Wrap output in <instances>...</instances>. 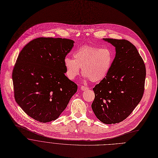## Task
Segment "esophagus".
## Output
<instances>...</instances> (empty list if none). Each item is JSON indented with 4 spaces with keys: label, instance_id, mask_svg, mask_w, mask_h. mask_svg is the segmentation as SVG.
<instances>
[{
    "label": "esophagus",
    "instance_id": "1",
    "mask_svg": "<svg viewBox=\"0 0 158 158\" xmlns=\"http://www.w3.org/2000/svg\"><path fill=\"white\" fill-rule=\"evenodd\" d=\"M81 89L82 90V91H85V90H87V89H88L89 88L87 87V86H81Z\"/></svg>",
    "mask_w": 158,
    "mask_h": 158
}]
</instances>
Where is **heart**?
<instances>
[{
	"label": "heart",
	"instance_id": "b5f03b06",
	"mask_svg": "<svg viewBox=\"0 0 158 158\" xmlns=\"http://www.w3.org/2000/svg\"><path fill=\"white\" fill-rule=\"evenodd\" d=\"M73 60L66 58L64 65L66 75L70 80H74L81 69L84 77L92 82H99L108 75L113 63V55L108 48L84 45L73 54Z\"/></svg>",
	"mask_w": 158,
	"mask_h": 158
}]
</instances>
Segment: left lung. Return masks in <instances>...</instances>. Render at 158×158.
Here are the masks:
<instances>
[{
  "mask_svg": "<svg viewBox=\"0 0 158 158\" xmlns=\"http://www.w3.org/2000/svg\"><path fill=\"white\" fill-rule=\"evenodd\" d=\"M112 44L116 55L106 77L93 88L92 110L105 124L127 118L143 96L146 67L136 47L124 39H103Z\"/></svg>",
  "mask_w": 158,
  "mask_h": 158,
  "instance_id": "obj_1",
  "label": "left lung"
}]
</instances>
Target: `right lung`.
<instances>
[{
	"mask_svg": "<svg viewBox=\"0 0 158 158\" xmlns=\"http://www.w3.org/2000/svg\"><path fill=\"white\" fill-rule=\"evenodd\" d=\"M74 41L40 37L20 51L12 72L14 97L24 112L47 123L57 119L78 86L65 75L64 60Z\"/></svg>",
	"mask_w": 158,
	"mask_h": 158,
	"instance_id": "add662e5",
	"label": "right lung"
}]
</instances>
